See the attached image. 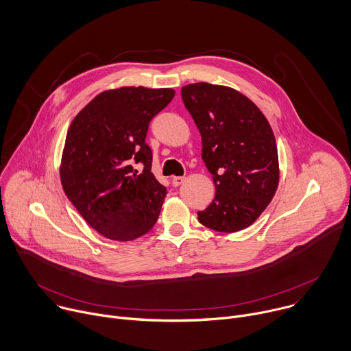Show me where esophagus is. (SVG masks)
I'll list each match as a JSON object with an SVG mask.
<instances>
[{
  "label": "esophagus",
  "instance_id": "34e87169",
  "mask_svg": "<svg viewBox=\"0 0 351 351\" xmlns=\"http://www.w3.org/2000/svg\"><path fill=\"white\" fill-rule=\"evenodd\" d=\"M183 182H184V178H183V176H173V178H172V184H173L175 187L180 186Z\"/></svg>",
  "mask_w": 351,
  "mask_h": 351
}]
</instances>
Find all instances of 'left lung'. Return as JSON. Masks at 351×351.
I'll use <instances>...</instances> for the list:
<instances>
[{
	"label": "left lung",
	"instance_id": "left-lung-1",
	"mask_svg": "<svg viewBox=\"0 0 351 351\" xmlns=\"http://www.w3.org/2000/svg\"><path fill=\"white\" fill-rule=\"evenodd\" d=\"M182 99L202 134L203 160L215 198L197 217L217 232L248 228L271 203L279 183L274 132L260 108L240 91L211 83L182 87Z\"/></svg>",
	"mask_w": 351,
	"mask_h": 351
}]
</instances>
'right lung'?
Returning a JSON list of instances; mask_svg holds the SVG:
<instances>
[{"label": "right lung", "mask_w": 351, "mask_h": 351, "mask_svg": "<svg viewBox=\"0 0 351 351\" xmlns=\"http://www.w3.org/2000/svg\"><path fill=\"white\" fill-rule=\"evenodd\" d=\"M173 88L119 87L95 95L72 121L62 153V189L84 221L118 241L153 229L167 195L152 173L148 125ZM143 163V171L134 169Z\"/></svg>", "instance_id": "add662e5"}]
</instances>
